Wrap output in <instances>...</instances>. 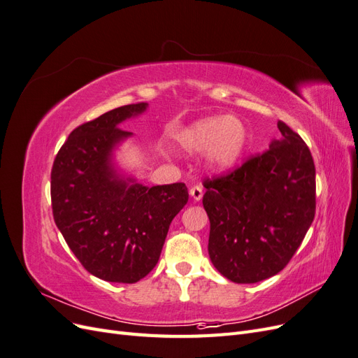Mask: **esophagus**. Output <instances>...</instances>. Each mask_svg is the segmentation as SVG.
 <instances>
[{
  "label": "esophagus",
  "mask_w": 358,
  "mask_h": 358,
  "mask_svg": "<svg viewBox=\"0 0 358 358\" xmlns=\"http://www.w3.org/2000/svg\"><path fill=\"white\" fill-rule=\"evenodd\" d=\"M189 194H191V197L196 200V201H199V200H201V197H203V187L201 185H194L191 189H189Z\"/></svg>",
  "instance_id": "obj_1"
}]
</instances>
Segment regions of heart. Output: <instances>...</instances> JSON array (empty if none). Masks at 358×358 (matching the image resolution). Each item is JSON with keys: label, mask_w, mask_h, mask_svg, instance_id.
Wrapping results in <instances>:
<instances>
[{"label": "heart", "mask_w": 358, "mask_h": 358, "mask_svg": "<svg viewBox=\"0 0 358 358\" xmlns=\"http://www.w3.org/2000/svg\"><path fill=\"white\" fill-rule=\"evenodd\" d=\"M178 140L189 152L208 149V157L213 166L229 169L243 152L246 131L237 119L206 117L180 131Z\"/></svg>", "instance_id": "obj_1"}]
</instances>
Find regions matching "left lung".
Returning a JSON list of instances; mask_svg holds the SVG:
<instances>
[{
  "label": "left lung",
  "instance_id": "obj_1",
  "mask_svg": "<svg viewBox=\"0 0 358 358\" xmlns=\"http://www.w3.org/2000/svg\"><path fill=\"white\" fill-rule=\"evenodd\" d=\"M282 138L222 176L206 179L209 257L236 284L279 273L315 216V164L303 138L282 121Z\"/></svg>",
  "mask_w": 358,
  "mask_h": 358
}]
</instances>
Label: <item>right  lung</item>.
<instances>
[{"instance_id": "obj_1", "label": "right lung", "mask_w": 358, "mask_h": 358, "mask_svg": "<svg viewBox=\"0 0 358 358\" xmlns=\"http://www.w3.org/2000/svg\"><path fill=\"white\" fill-rule=\"evenodd\" d=\"M128 104L74 128L50 173L53 220L80 264L107 282L134 284L152 270L173 218L188 201L185 183L145 187L112 164L117 125L146 110Z\"/></svg>"}]
</instances>
